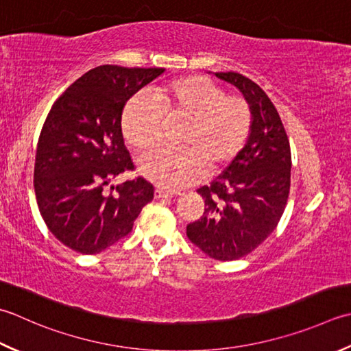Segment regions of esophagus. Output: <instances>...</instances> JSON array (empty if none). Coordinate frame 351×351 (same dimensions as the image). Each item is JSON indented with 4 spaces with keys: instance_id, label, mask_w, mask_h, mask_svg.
<instances>
[{
    "instance_id": "34e87169",
    "label": "esophagus",
    "mask_w": 351,
    "mask_h": 351,
    "mask_svg": "<svg viewBox=\"0 0 351 351\" xmlns=\"http://www.w3.org/2000/svg\"><path fill=\"white\" fill-rule=\"evenodd\" d=\"M154 195H155L156 199H160V197H175V196L181 195V193H180V191H176V190H166V189L156 187Z\"/></svg>"
}]
</instances>
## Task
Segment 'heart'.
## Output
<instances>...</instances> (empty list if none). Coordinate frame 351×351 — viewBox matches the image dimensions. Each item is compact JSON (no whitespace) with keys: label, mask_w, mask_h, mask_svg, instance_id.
Listing matches in <instances>:
<instances>
[{"label":"heart","mask_w":351,"mask_h":351,"mask_svg":"<svg viewBox=\"0 0 351 351\" xmlns=\"http://www.w3.org/2000/svg\"><path fill=\"white\" fill-rule=\"evenodd\" d=\"M162 115L185 119L178 138L181 147L158 149L138 161L140 173L167 189L197 182L205 170L223 169L239 155L252 125L243 97L225 91L201 75L178 79L154 89V97L138 93L121 115L123 136L135 150L155 147L161 138Z\"/></svg>","instance_id":"1"}]
</instances>
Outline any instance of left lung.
I'll return each instance as SVG.
<instances>
[{
    "mask_svg": "<svg viewBox=\"0 0 351 351\" xmlns=\"http://www.w3.org/2000/svg\"><path fill=\"white\" fill-rule=\"evenodd\" d=\"M248 101L252 125L243 149L217 180L199 189L205 202L187 236L211 258L246 256L276 230L291 189V146L276 106L256 82L239 73H215Z\"/></svg>",
    "mask_w": 351,
    "mask_h": 351,
    "instance_id": "left-lung-1",
    "label": "left lung"
}]
</instances>
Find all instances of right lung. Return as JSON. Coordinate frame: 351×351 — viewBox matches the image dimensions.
I'll list each match as a JSON object with an SVG mask.
<instances>
[{"mask_svg": "<svg viewBox=\"0 0 351 351\" xmlns=\"http://www.w3.org/2000/svg\"><path fill=\"white\" fill-rule=\"evenodd\" d=\"M164 68L101 65L60 95L40 130L34 161V193L48 230L68 248L99 254L132 230L154 199L143 178L106 185L134 169L121 134L126 101ZM114 189V185H111Z\"/></svg>", "mask_w": 351, "mask_h": 351, "instance_id": "right-lung-1", "label": "right lung"}]
</instances>
